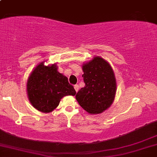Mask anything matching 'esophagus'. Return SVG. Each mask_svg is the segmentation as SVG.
Listing matches in <instances>:
<instances>
[{
    "mask_svg": "<svg viewBox=\"0 0 157 157\" xmlns=\"http://www.w3.org/2000/svg\"><path fill=\"white\" fill-rule=\"evenodd\" d=\"M75 91L76 92H78V90H79V86L78 85H75Z\"/></svg>",
    "mask_w": 157,
    "mask_h": 157,
    "instance_id": "obj_1",
    "label": "esophagus"
}]
</instances>
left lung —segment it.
Listing matches in <instances>:
<instances>
[{
  "label": "left lung",
  "mask_w": 157,
  "mask_h": 157,
  "mask_svg": "<svg viewBox=\"0 0 157 157\" xmlns=\"http://www.w3.org/2000/svg\"><path fill=\"white\" fill-rule=\"evenodd\" d=\"M85 86L76 94L80 106L90 114L104 112L113 104L116 93L114 72L108 62L94 56L82 65Z\"/></svg>",
  "instance_id": "obj_1"
}]
</instances>
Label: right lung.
Listing matches in <instances>:
<instances>
[{
  "label": "right lung",
  "instance_id": "obj_1",
  "mask_svg": "<svg viewBox=\"0 0 157 157\" xmlns=\"http://www.w3.org/2000/svg\"><path fill=\"white\" fill-rule=\"evenodd\" d=\"M29 101L34 108L42 113L52 112L64 96L75 95L76 91L68 78L57 71L56 64L40 63L31 72L27 82Z\"/></svg>",
  "mask_w": 157,
  "mask_h": 157
}]
</instances>
